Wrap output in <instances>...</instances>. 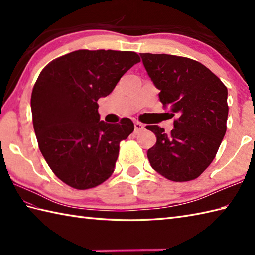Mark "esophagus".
<instances>
[{
	"label": "esophagus",
	"instance_id": "obj_1",
	"mask_svg": "<svg viewBox=\"0 0 255 255\" xmlns=\"http://www.w3.org/2000/svg\"><path fill=\"white\" fill-rule=\"evenodd\" d=\"M144 130V125L139 123V122H136L134 123V131H136V133L138 132H141Z\"/></svg>",
	"mask_w": 255,
	"mask_h": 255
}]
</instances>
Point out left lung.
<instances>
[{
	"label": "left lung",
	"instance_id": "obj_1",
	"mask_svg": "<svg viewBox=\"0 0 255 255\" xmlns=\"http://www.w3.org/2000/svg\"><path fill=\"white\" fill-rule=\"evenodd\" d=\"M159 99L178 116L170 134L158 125L147 126L156 137L148 150L152 169L167 180L198 177L215 159L227 130L228 90L218 77L189 58L140 53Z\"/></svg>",
	"mask_w": 255,
	"mask_h": 255
}]
</instances>
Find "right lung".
<instances>
[{
  "label": "right lung",
  "mask_w": 255,
  "mask_h": 255,
  "mask_svg": "<svg viewBox=\"0 0 255 255\" xmlns=\"http://www.w3.org/2000/svg\"><path fill=\"white\" fill-rule=\"evenodd\" d=\"M138 62L132 51L77 50L40 72L31 93L32 124L41 154L69 186L95 187L114 172L119 143L134 126L129 118L100 121L97 101Z\"/></svg>",
  "instance_id": "1"
}]
</instances>
